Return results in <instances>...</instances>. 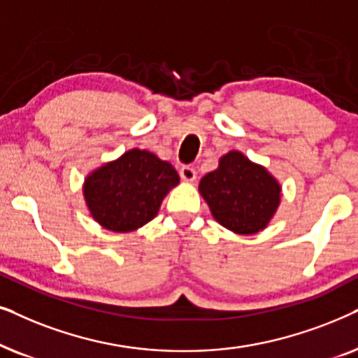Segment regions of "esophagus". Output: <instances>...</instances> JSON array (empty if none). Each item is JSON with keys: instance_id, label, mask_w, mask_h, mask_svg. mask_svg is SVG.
Returning a JSON list of instances; mask_svg holds the SVG:
<instances>
[{"instance_id": "esophagus-1", "label": "esophagus", "mask_w": 358, "mask_h": 358, "mask_svg": "<svg viewBox=\"0 0 358 358\" xmlns=\"http://www.w3.org/2000/svg\"><path fill=\"white\" fill-rule=\"evenodd\" d=\"M180 176H182L185 182H194L196 180V170L189 165H183L180 169Z\"/></svg>"}]
</instances>
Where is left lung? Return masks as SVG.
<instances>
[{
	"label": "left lung",
	"instance_id": "8db88e82",
	"mask_svg": "<svg viewBox=\"0 0 358 358\" xmlns=\"http://www.w3.org/2000/svg\"><path fill=\"white\" fill-rule=\"evenodd\" d=\"M199 193L221 226L250 236L264 231L273 217L282 187L265 166L231 150L221 157L216 170L203 176Z\"/></svg>",
	"mask_w": 358,
	"mask_h": 358
}]
</instances>
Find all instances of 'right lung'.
Listing matches in <instances>:
<instances>
[{
    "label": "right lung",
    "instance_id": "right-lung-1",
    "mask_svg": "<svg viewBox=\"0 0 358 358\" xmlns=\"http://www.w3.org/2000/svg\"><path fill=\"white\" fill-rule=\"evenodd\" d=\"M180 176L149 150L132 149L92 171L83 194L92 216L114 232L136 231L152 221Z\"/></svg>",
    "mask_w": 358,
    "mask_h": 358
}]
</instances>
